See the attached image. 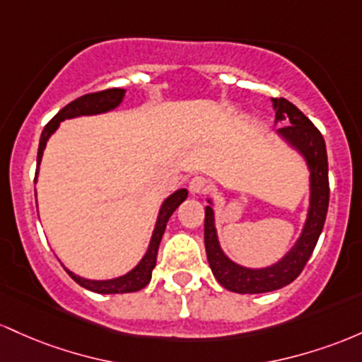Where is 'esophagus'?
<instances>
[{
	"label": "esophagus",
	"mask_w": 362,
	"mask_h": 362,
	"mask_svg": "<svg viewBox=\"0 0 362 362\" xmlns=\"http://www.w3.org/2000/svg\"><path fill=\"white\" fill-rule=\"evenodd\" d=\"M210 189V181L205 180V177L197 176L189 181V192L193 194H203Z\"/></svg>",
	"instance_id": "obj_1"
}]
</instances>
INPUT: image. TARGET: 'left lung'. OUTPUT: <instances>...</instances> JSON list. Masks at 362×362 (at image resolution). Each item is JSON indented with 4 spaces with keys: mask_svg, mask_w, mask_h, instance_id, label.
Returning a JSON list of instances; mask_svg holds the SVG:
<instances>
[{
    "mask_svg": "<svg viewBox=\"0 0 362 362\" xmlns=\"http://www.w3.org/2000/svg\"><path fill=\"white\" fill-rule=\"evenodd\" d=\"M272 104L275 109V124L280 121L287 124L277 129V135L301 153L310 169V209L301 235L277 263L263 269H247L234 263L222 251L215 229L214 209L210 206L212 202L209 200L210 205L205 206V250L209 265L218 284L238 294L277 291L299 277L322 234L330 200L327 147L322 133L287 99H272Z\"/></svg>",
    "mask_w": 362,
    "mask_h": 362,
    "instance_id": "1",
    "label": "left lung"
}]
</instances>
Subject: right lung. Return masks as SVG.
I'll return each mask as SVG.
<instances>
[{
    "mask_svg": "<svg viewBox=\"0 0 362 362\" xmlns=\"http://www.w3.org/2000/svg\"><path fill=\"white\" fill-rule=\"evenodd\" d=\"M124 93H127V90H123V88H107V90L87 93V95L78 97V99H75L73 103L64 105L58 115L52 117L49 123H47L42 129V135H40V141H39V150H37V173H35V181H37L39 164L40 160H42V153H44V148H46L47 140H49V136L56 132V129H58L61 121L71 119V117H78V116L103 115V112L112 111V109H116L117 105L123 103ZM186 198H188V189L185 188L177 189V192H174L170 197L165 198L159 210V217H157L156 227H153L152 239H150L147 253L144 255V258L140 259V263H138L135 269L129 270L128 274L121 275V277H116V279H109V280L83 279V277H78V275H75L68 269H64L66 270V274L70 275L76 284H80V286L85 287V289L97 292V294H127V292H136L144 289V287L150 282V279H152V270L156 269L157 251H159L160 239L162 235H164L169 217L173 215L174 210H176L177 206L186 200Z\"/></svg>",
    "mask_w": 362,
    "mask_h": 362,
    "instance_id": "1",
    "label": "right lung"
}]
</instances>
